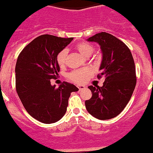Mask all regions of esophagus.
Segmentation results:
<instances>
[{"mask_svg":"<svg viewBox=\"0 0 153 153\" xmlns=\"http://www.w3.org/2000/svg\"><path fill=\"white\" fill-rule=\"evenodd\" d=\"M78 88H79V91H81V90H82V89H84L85 87L84 85H78Z\"/></svg>","mask_w":153,"mask_h":153,"instance_id":"esophagus-1","label":"esophagus"}]
</instances>
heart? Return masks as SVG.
<instances>
[{"label": "heart", "mask_w": 153, "mask_h": 153, "mask_svg": "<svg viewBox=\"0 0 153 153\" xmlns=\"http://www.w3.org/2000/svg\"><path fill=\"white\" fill-rule=\"evenodd\" d=\"M75 49L84 57H89L94 51V47L87 43H79L75 46ZM68 54L67 50H62L57 56V62L59 66H64L66 62V57ZM92 74V71L89 68H82L74 70L69 73L68 77L74 82L82 84L87 80L88 76Z\"/></svg>", "instance_id": "1"}]
</instances>
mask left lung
I'll list each match as a JSON object with an SVG mask.
<instances>
[{"instance_id":"1","label":"left lung","mask_w":153,"mask_h":153,"mask_svg":"<svg viewBox=\"0 0 153 153\" xmlns=\"http://www.w3.org/2000/svg\"><path fill=\"white\" fill-rule=\"evenodd\" d=\"M89 42L100 46L102 59L98 79L103 76V85L88 86L92 97L85 100L89 114L100 120H109L122 112L136 85L135 65L130 50L122 41L102 32L89 37Z\"/></svg>"}]
</instances>
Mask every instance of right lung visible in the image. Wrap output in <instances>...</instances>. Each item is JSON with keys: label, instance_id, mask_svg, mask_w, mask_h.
Wrapping results in <instances>:
<instances>
[{"label": "right lung", "instance_id": "obj_1", "mask_svg": "<svg viewBox=\"0 0 153 153\" xmlns=\"http://www.w3.org/2000/svg\"><path fill=\"white\" fill-rule=\"evenodd\" d=\"M52 35L36 37L19 53L15 66V86L26 111L36 120L52 124L66 113L68 99L79 88L64 82L58 88L51 85L60 71L57 56L72 41Z\"/></svg>", "mask_w": 153, "mask_h": 153}]
</instances>
